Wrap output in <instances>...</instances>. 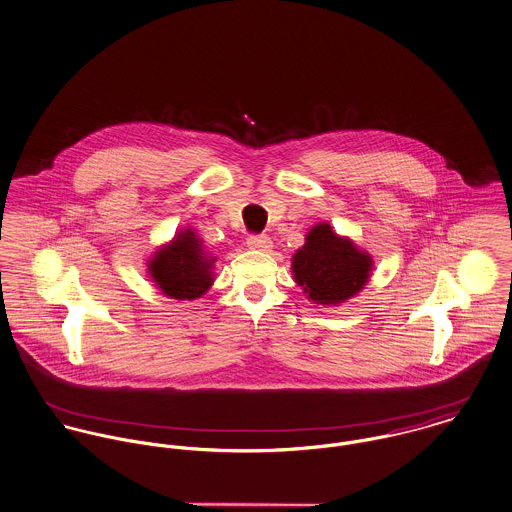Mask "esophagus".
<instances>
[{"label":"esophagus","instance_id":"34e87169","mask_svg":"<svg viewBox=\"0 0 512 512\" xmlns=\"http://www.w3.org/2000/svg\"><path fill=\"white\" fill-rule=\"evenodd\" d=\"M247 247L253 251H271L273 241L267 236H249L247 237Z\"/></svg>","mask_w":512,"mask_h":512}]
</instances>
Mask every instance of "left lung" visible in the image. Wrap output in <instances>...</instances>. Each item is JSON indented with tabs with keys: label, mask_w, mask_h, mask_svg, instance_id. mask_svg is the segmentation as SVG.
<instances>
[{
	"label": "left lung",
	"mask_w": 512,
	"mask_h": 512,
	"mask_svg": "<svg viewBox=\"0 0 512 512\" xmlns=\"http://www.w3.org/2000/svg\"><path fill=\"white\" fill-rule=\"evenodd\" d=\"M372 271V257L349 237L337 236L329 224H317L304 247L292 257L294 280L308 298L321 306H339L364 288Z\"/></svg>",
	"instance_id": "obj_1"
}]
</instances>
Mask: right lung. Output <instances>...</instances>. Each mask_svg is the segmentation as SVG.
Here are the masks:
<instances>
[{
    "mask_svg": "<svg viewBox=\"0 0 512 512\" xmlns=\"http://www.w3.org/2000/svg\"><path fill=\"white\" fill-rule=\"evenodd\" d=\"M193 230H183L171 243L159 247L148 263V271L159 290L175 300L200 298L214 282L212 265Z\"/></svg>",
    "mask_w": 512,
    "mask_h": 512,
    "instance_id": "obj_1",
    "label": "right lung"
}]
</instances>
